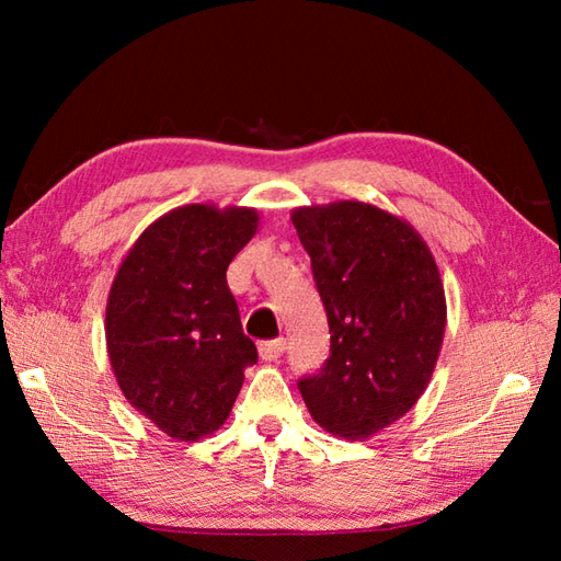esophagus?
<instances>
[{
    "instance_id": "esophagus-1",
    "label": "esophagus",
    "mask_w": 561,
    "mask_h": 561,
    "mask_svg": "<svg viewBox=\"0 0 561 561\" xmlns=\"http://www.w3.org/2000/svg\"><path fill=\"white\" fill-rule=\"evenodd\" d=\"M287 350V340L279 337V340H267V342H260L257 344V352H260V359L265 362H274L279 359V356Z\"/></svg>"
}]
</instances>
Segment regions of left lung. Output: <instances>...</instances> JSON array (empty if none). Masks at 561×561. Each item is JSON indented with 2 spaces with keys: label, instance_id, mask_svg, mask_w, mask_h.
<instances>
[{
  "label": "left lung",
  "instance_id": "left-lung-1",
  "mask_svg": "<svg viewBox=\"0 0 561 561\" xmlns=\"http://www.w3.org/2000/svg\"><path fill=\"white\" fill-rule=\"evenodd\" d=\"M330 325V356L299 380L325 432L364 440L408 414L432 380L446 332V294L412 226L368 202L296 207Z\"/></svg>",
  "mask_w": 561,
  "mask_h": 561
}]
</instances>
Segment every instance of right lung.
<instances>
[{"label":"right lung","instance_id":"right-lung-1","mask_svg":"<svg viewBox=\"0 0 561 561\" xmlns=\"http://www.w3.org/2000/svg\"><path fill=\"white\" fill-rule=\"evenodd\" d=\"M257 224L253 207H178L149 224L117 267L105 306L115 380L175 440L217 432L257 362L226 284Z\"/></svg>","mask_w":561,"mask_h":561}]
</instances>
